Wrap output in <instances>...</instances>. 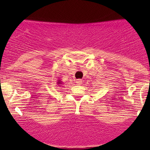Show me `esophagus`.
Returning <instances> with one entry per match:
<instances>
[{"instance_id": "esophagus-1", "label": "esophagus", "mask_w": 150, "mask_h": 150, "mask_svg": "<svg viewBox=\"0 0 150 150\" xmlns=\"http://www.w3.org/2000/svg\"><path fill=\"white\" fill-rule=\"evenodd\" d=\"M76 83H77V84L80 85L82 83V79H76Z\"/></svg>"}]
</instances>
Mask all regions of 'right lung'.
I'll return each mask as SVG.
<instances>
[{
  "instance_id": "obj_1",
  "label": "right lung",
  "mask_w": 150,
  "mask_h": 150,
  "mask_svg": "<svg viewBox=\"0 0 150 150\" xmlns=\"http://www.w3.org/2000/svg\"><path fill=\"white\" fill-rule=\"evenodd\" d=\"M57 84H58V85H62V82L61 81V79H59V80H58V82H57Z\"/></svg>"
}]
</instances>
